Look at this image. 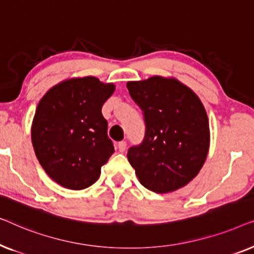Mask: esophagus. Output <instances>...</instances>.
Masks as SVG:
<instances>
[{
	"label": "esophagus",
	"instance_id": "1",
	"mask_svg": "<svg viewBox=\"0 0 254 254\" xmlns=\"http://www.w3.org/2000/svg\"><path fill=\"white\" fill-rule=\"evenodd\" d=\"M126 148H127V143L125 141H121L118 143V149H119L120 152H124L125 150H126Z\"/></svg>",
	"mask_w": 254,
	"mask_h": 254
}]
</instances>
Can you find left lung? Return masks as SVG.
<instances>
[{
  "label": "left lung",
  "mask_w": 254,
  "mask_h": 254,
  "mask_svg": "<svg viewBox=\"0 0 254 254\" xmlns=\"http://www.w3.org/2000/svg\"><path fill=\"white\" fill-rule=\"evenodd\" d=\"M127 89L144 113V140L127 154L138 182L156 193L182 189L200 172L209 151L203 104L175 77L130 81Z\"/></svg>",
  "instance_id": "left-lung-1"
}]
</instances>
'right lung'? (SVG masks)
Returning a JSON list of instances; mask_svg holds the SVG:
<instances>
[{
  "instance_id": "add662e5",
  "label": "right lung",
  "mask_w": 254,
  "mask_h": 254,
  "mask_svg": "<svg viewBox=\"0 0 254 254\" xmlns=\"http://www.w3.org/2000/svg\"><path fill=\"white\" fill-rule=\"evenodd\" d=\"M114 90L113 83L95 76L72 77L52 86L40 99L31 138L40 165L59 185L78 190L98 180L114 152L102 114Z\"/></svg>"
}]
</instances>
